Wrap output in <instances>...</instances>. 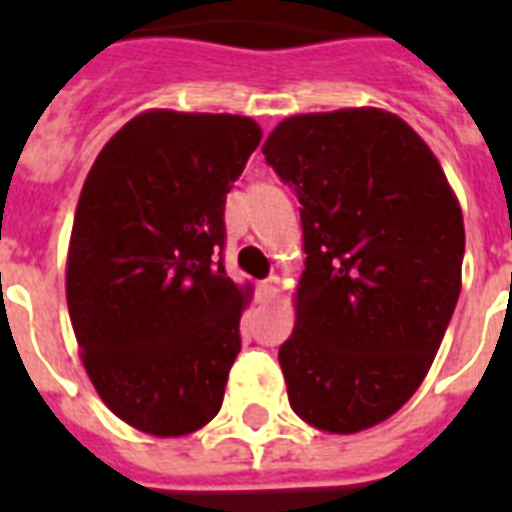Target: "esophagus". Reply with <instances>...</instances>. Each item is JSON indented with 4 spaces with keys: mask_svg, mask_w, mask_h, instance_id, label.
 Returning a JSON list of instances; mask_svg holds the SVG:
<instances>
[{
    "mask_svg": "<svg viewBox=\"0 0 512 512\" xmlns=\"http://www.w3.org/2000/svg\"><path fill=\"white\" fill-rule=\"evenodd\" d=\"M257 292H260V300H273V297L279 295V279H276V276H271V279L260 281Z\"/></svg>",
    "mask_w": 512,
    "mask_h": 512,
    "instance_id": "1",
    "label": "esophagus"
}]
</instances>
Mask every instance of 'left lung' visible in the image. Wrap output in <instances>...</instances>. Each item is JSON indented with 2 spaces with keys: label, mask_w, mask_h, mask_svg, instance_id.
Masks as SVG:
<instances>
[{
  "label": "left lung",
  "mask_w": 512,
  "mask_h": 512,
  "mask_svg": "<svg viewBox=\"0 0 512 512\" xmlns=\"http://www.w3.org/2000/svg\"><path fill=\"white\" fill-rule=\"evenodd\" d=\"M265 162L303 204L305 271L279 348L313 428H374L420 388L462 289L460 201L428 143L385 108L297 114Z\"/></svg>",
  "instance_id": "8db88e82"
}]
</instances>
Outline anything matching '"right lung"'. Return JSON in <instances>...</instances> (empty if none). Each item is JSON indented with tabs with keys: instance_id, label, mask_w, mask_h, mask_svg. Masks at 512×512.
Instances as JSON below:
<instances>
[{
	"instance_id": "1",
	"label": "right lung",
	"mask_w": 512,
	"mask_h": 512,
	"mask_svg": "<svg viewBox=\"0 0 512 512\" xmlns=\"http://www.w3.org/2000/svg\"><path fill=\"white\" fill-rule=\"evenodd\" d=\"M255 119L151 108L92 164L68 241L66 300L87 377L140 433L188 436L223 404L252 284L225 273V193Z\"/></svg>"
}]
</instances>
